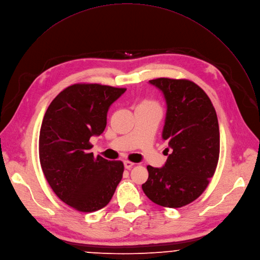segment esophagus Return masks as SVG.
I'll use <instances>...</instances> for the list:
<instances>
[{
  "label": "esophagus",
  "mask_w": 260,
  "mask_h": 260,
  "mask_svg": "<svg viewBox=\"0 0 260 260\" xmlns=\"http://www.w3.org/2000/svg\"><path fill=\"white\" fill-rule=\"evenodd\" d=\"M135 164L133 162H130V161H124V166L126 169H131Z\"/></svg>",
  "instance_id": "1"
}]
</instances>
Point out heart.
Here are the masks:
<instances>
[{
  "instance_id": "heart-1",
  "label": "heart",
  "mask_w": 260,
  "mask_h": 260,
  "mask_svg": "<svg viewBox=\"0 0 260 260\" xmlns=\"http://www.w3.org/2000/svg\"><path fill=\"white\" fill-rule=\"evenodd\" d=\"M145 107H150V108H159V105L155 101L152 100H148V99H144L142 100L137 108H145Z\"/></svg>"
}]
</instances>
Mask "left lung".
Segmentation results:
<instances>
[{"label":"left lung","instance_id":"1","mask_svg":"<svg viewBox=\"0 0 260 260\" xmlns=\"http://www.w3.org/2000/svg\"><path fill=\"white\" fill-rule=\"evenodd\" d=\"M149 83L167 102L162 136L171 153L163 168L146 167L142 190L154 204L180 208L197 200L215 173L220 149L217 115L208 95L189 80L159 78Z\"/></svg>","mask_w":260,"mask_h":260}]
</instances>
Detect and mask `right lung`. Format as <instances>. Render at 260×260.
Returning a JSON list of instances; mask_svg holds the SVG:
<instances>
[{
	"instance_id": "1",
	"label": "right lung",
	"mask_w": 260,
	"mask_h": 260,
	"mask_svg": "<svg viewBox=\"0 0 260 260\" xmlns=\"http://www.w3.org/2000/svg\"><path fill=\"white\" fill-rule=\"evenodd\" d=\"M126 88L78 83L62 90L48 107L40 130L39 155L52 190L80 212L106 207L123 177L122 161L90 152V138L107 126V114Z\"/></svg>"
}]
</instances>
